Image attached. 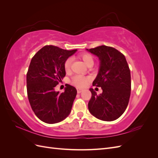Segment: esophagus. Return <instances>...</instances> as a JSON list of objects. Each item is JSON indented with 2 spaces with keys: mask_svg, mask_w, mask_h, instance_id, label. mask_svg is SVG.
I'll list each match as a JSON object with an SVG mask.
<instances>
[{
  "mask_svg": "<svg viewBox=\"0 0 158 158\" xmlns=\"http://www.w3.org/2000/svg\"><path fill=\"white\" fill-rule=\"evenodd\" d=\"M83 91V89H81V88H77V92L78 93V94H80V93H81Z\"/></svg>",
  "mask_w": 158,
  "mask_h": 158,
  "instance_id": "esophagus-1",
  "label": "esophagus"
}]
</instances>
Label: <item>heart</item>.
<instances>
[{
    "label": "heart",
    "instance_id": "b5f03b06",
    "mask_svg": "<svg viewBox=\"0 0 158 158\" xmlns=\"http://www.w3.org/2000/svg\"><path fill=\"white\" fill-rule=\"evenodd\" d=\"M80 58L82 59L85 64H86L88 66H92L94 63V60L92 55L88 53V52H82L79 55ZM72 63V59L70 57L66 59L64 63V69L66 73H69L70 70V66ZM89 78L88 77H85V76H82V75H75L73 76V78H72V83L74 84L75 86L78 87V88H84L86 85L89 82Z\"/></svg>",
    "mask_w": 158,
    "mask_h": 158
}]
</instances>
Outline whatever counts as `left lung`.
Segmentation results:
<instances>
[{
	"mask_svg": "<svg viewBox=\"0 0 158 158\" xmlns=\"http://www.w3.org/2000/svg\"><path fill=\"white\" fill-rule=\"evenodd\" d=\"M87 51L100 60L93 85L103 90L102 94L97 95L93 88L89 89L92 97L88 103L89 111L100 120H116L125 112L131 95V71L125 56L116 49L106 45Z\"/></svg>",
	"mask_w": 158,
	"mask_h": 158,
	"instance_id": "8db88e82",
	"label": "left lung"
}]
</instances>
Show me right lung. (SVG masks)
<instances>
[{
	"label": "right lung",
	"instance_id": "1",
	"mask_svg": "<svg viewBox=\"0 0 158 158\" xmlns=\"http://www.w3.org/2000/svg\"><path fill=\"white\" fill-rule=\"evenodd\" d=\"M76 51L45 45L31 59L26 76L27 98L33 111L43 122L59 123L71 111L76 89L67 84L60 93L55 87L66 75L64 61Z\"/></svg>",
	"mask_w": 158,
	"mask_h": 158
}]
</instances>
